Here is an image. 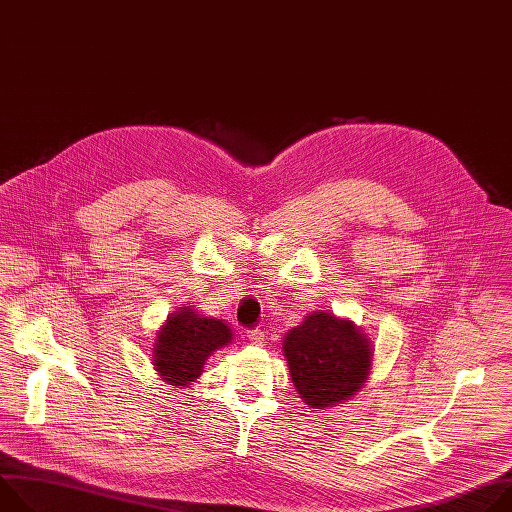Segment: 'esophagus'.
<instances>
[{
	"instance_id": "1",
	"label": "esophagus",
	"mask_w": 512,
	"mask_h": 512,
	"mask_svg": "<svg viewBox=\"0 0 512 512\" xmlns=\"http://www.w3.org/2000/svg\"><path fill=\"white\" fill-rule=\"evenodd\" d=\"M245 336L253 342V344H263L265 342V332L259 330V328H253V330H247Z\"/></svg>"
}]
</instances>
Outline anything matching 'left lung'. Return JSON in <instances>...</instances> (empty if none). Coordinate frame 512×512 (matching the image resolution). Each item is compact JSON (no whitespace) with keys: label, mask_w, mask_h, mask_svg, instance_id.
I'll return each mask as SVG.
<instances>
[{"label":"left lung","mask_w":512,"mask_h":512,"mask_svg":"<svg viewBox=\"0 0 512 512\" xmlns=\"http://www.w3.org/2000/svg\"><path fill=\"white\" fill-rule=\"evenodd\" d=\"M283 352L298 393L324 409L354 395L371 373V346L348 320L318 312L283 338Z\"/></svg>","instance_id":"obj_1"}]
</instances>
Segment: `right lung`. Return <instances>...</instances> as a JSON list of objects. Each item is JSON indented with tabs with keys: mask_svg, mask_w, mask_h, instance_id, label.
Listing matches in <instances>:
<instances>
[{
	"mask_svg": "<svg viewBox=\"0 0 512 512\" xmlns=\"http://www.w3.org/2000/svg\"><path fill=\"white\" fill-rule=\"evenodd\" d=\"M233 338L221 320L200 318L192 310H180L168 318L158 332L154 364L158 373L174 387H186L200 377L204 360Z\"/></svg>",
	"mask_w": 512,
	"mask_h": 512,
	"instance_id": "right-lung-1",
	"label": "right lung"
}]
</instances>
